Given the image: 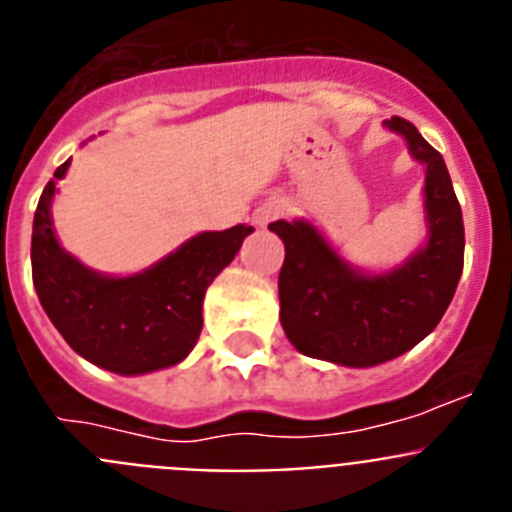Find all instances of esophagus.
I'll return each instance as SVG.
<instances>
[{"instance_id": "obj_1", "label": "esophagus", "mask_w": 512, "mask_h": 512, "mask_svg": "<svg viewBox=\"0 0 512 512\" xmlns=\"http://www.w3.org/2000/svg\"><path fill=\"white\" fill-rule=\"evenodd\" d=\"M287 202L282 200H269L264 202L261 207H256V212H253V223L259 225V228H266L269 223H274V220H279V217L287 215Z\"/></svg>"}]
</instances>
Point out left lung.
I'll return each instance as SVG.
<instances>
[{
	"instance_id": "obj_1",
	"label": "left lung",
	"mask_w": 512,
	"mask_h": 512,
	"mask_svg": "<svg viewBox=\"0 0 512 512\" xmlns=\"http://www.w3.org/2000/svg\"><path fill=\"white\" fill-rule=\"evenodd\" d=\"M384 128L408 143L423 164L425 243L400 266L366 271L346 261L310 220H277L284 243L279 320L300 354L366 369L418 346L443 318L464 269V220L443 156L413 122Z\"/></svg>"
}]
</instances>
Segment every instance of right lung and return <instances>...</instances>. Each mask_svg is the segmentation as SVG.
<instances>
[{"label":"right lung","instance_id":"1","mask_svg":"<svg viewBox=\"0 0 512 512\" xmlns=\"http://www.w3.org/2000/svg\"><path fill=\"white\" fill-rule=\"evenodd\" d=\"M69 166L71 158L45 184L33 220V284L45 315L76 354L107 372L138 377L176 366L200 338L207 287L253 228L197 233L138 274H102L66 251L53 230L51 205Z\"/></svg>","mask_w":512,"mask_h":512}]
</instances>
